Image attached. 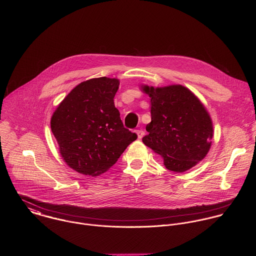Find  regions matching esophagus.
<instances>
[{
    "label": "esophagus",
    "instance_id": "1",
    "mask_svg": "<svg viewBox=\"0 0 256 256\" xmlns=\"http://www.w3.org/2000/svg\"><path fill=\"white\" fill-rule=\"evenodd\" d=\"M136 136H138V138H142L144 136V130H136Z\"/></svg>",
    "mask_w": 256,
    "mask_h": 256
}]
</instances>
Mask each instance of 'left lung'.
<instances>
[{"label":"left lung","mask_w":256,"mask_h":256,"mask_svg":"<svg viewBox=\"0 0 256 256\" xmlns=\"http://www.w3.org/2000/svg\"><path fill=\"white\" fill-rule=\"evenodd\" d=\"M140 88L151 98V122L142 142L163 157L170 171L181 173L196 166L206 156L214 134L204 104L181 85Z\"/></svg>","instance_id":"obj_1"}]
</instances>
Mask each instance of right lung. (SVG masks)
Wrapping results in <instances>:
<instances>
[{"label": "right lung", "mask_w": 256, "mask_h": 256, "mask_svg": "<svg viewBox=\"0 0 256 256\" xmlns=\"http://www.w3.org/2000/svg\"><path fill=\"white\" fill-rule=\"evenodd\" d=\"M118 86L120 80L106 77L82 82L52 116L50 128L62 158L81 174L106 172L138 138L124 126L114 106Z\"/></svg>", "instance_id": "add662e5"}]
</instances>
